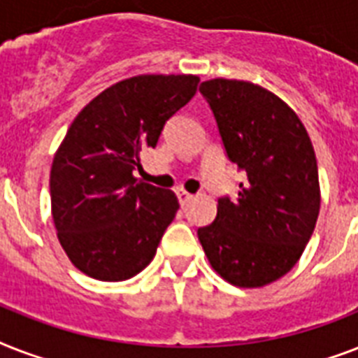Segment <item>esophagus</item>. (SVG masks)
<instances>
[{
    "label": "esophagus",
    "instance_id": "1",
    "mask_svg": "<svg viewBox=\"0 0 358 358\" xmlns=\"http://www.w3.org/2000/svg\"><path fill=\"white\" fill-rule=\"evenodd\" d=\"M176 195H178V201H180V204H182V206H185L187 202H191L193 199H195V196L191 195V193H187L185 189H178V191H176Z\"/></svg>",
    "mask_w": 358,
    "mask_h": 358
}]
</instances>
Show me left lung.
Here are the masks:
<instances>
[{
	"label": "left lung",
	"instance_id": "left-lung-1",
	"mask_svg": "<svg viewBox=\"0 0 358 358\" xmlns=\"http://www.w3.org/2000/svg\"><path fill=\"white\" fill-rule=\"evenodd\" d=\"M199 91L245 180L196 234L224 280L260 288L297 264L314 232L322 202L314 146L294 109L264 87L217 78Z\"/></svg>",
	"mask_w": 358,
	"mask_h": 358
}]
</instances>
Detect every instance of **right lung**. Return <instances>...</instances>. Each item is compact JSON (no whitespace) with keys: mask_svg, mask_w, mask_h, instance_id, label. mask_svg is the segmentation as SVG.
Here are the masks:
<instances>
[{"mask_svg":"<svg viewBox=\"0 0 358 358\" xmlns=\"http://www.w3.org/2000/svg\"><path fill=\"white\" fill-rule=\"evenodd\" d=\"M199 81L191 74L128 78L70 124L53 157L50 195L59 243L81 273L119 282L152 262L180 204L173 191L139 182L134 171Z\"/></svg>","mask_w":358,"mask_h":358,"instance_id":"obj_1","label":"right lung"}]
</instances>
